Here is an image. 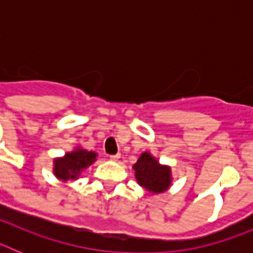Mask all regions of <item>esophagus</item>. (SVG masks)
Segmentation results:
<instances>
[{"instance_id":"esophagus-1","label":"esophagus","mask_w":253,"mask_h":253,"mask_svg":"<svg viewBox=\"0 0 253 253\" xmlns=\"http://www.w3.org/2000/svg\"><path fill=\"white\" fill-rule=\"evenodd\" d=\"M120 158V154L118 153V154H111L110 156V160L111 161H118Z\"/></svg>"}]
</instances>
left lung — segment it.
<instances>
[{
  "label": "left lung",
  "instance_id": "1",
  "mask_svg": "<svg viewBox=\"0 0 253 253\" xmlns=\"http://www.w3.org/2000/svg\"><path fill=\"white\" fill-rule=\"evenodd\" d=\"M135 177L140 186L154 194L163 193L171 184V171L161 166L149 153H143L134 165Z\"/></svg>",
  "mask_w": 253,
  "mask_h": 253
}]
</instances>
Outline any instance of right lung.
I'll return each mask as SVG.
<instances>
[{
    "instance_id": "add662e5",
    "label": "right lung",
    "mask_w": 253,
    "mask_h": 253,
    "mask_svg": "<svg viewBox=\"0 0 253 253\" xmlns=\"http://www.w3.org/2000/svg\"><path fill=\"white\" fill-rule=\"evenodd\" d=\"M95 152H87L84 149H77L75 152L67 153L64 158L54 162V173L60 180L76 178L84 169L95 162Z\"/></svg>"
}]
</instances>
